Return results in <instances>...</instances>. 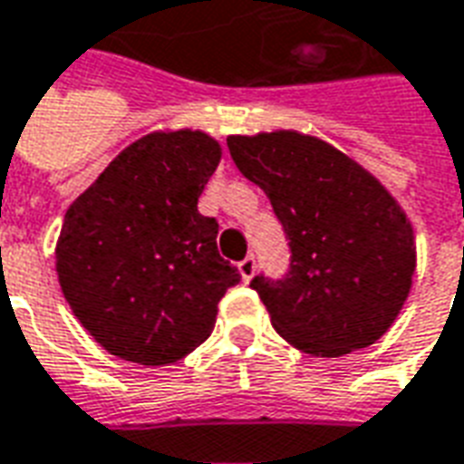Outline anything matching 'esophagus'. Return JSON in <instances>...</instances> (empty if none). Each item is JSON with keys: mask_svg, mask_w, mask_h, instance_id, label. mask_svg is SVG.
<instances>
[{"mask_svg": "<svg viewBox=\"0 0 464 464\" xmlns=\"http://www.w3.org/2000/svg\"><path fill=\"white\" fill-rule=\"evenodd\" d=\"M255 269H257V259H255V255H247V257L239 262V272H242V279H245V282L252 279Z\"/></svg>", "mask_w": 464, "mask_h": 464, "instance_id": "34e87169", "label": "esophagus"}]
</instances>
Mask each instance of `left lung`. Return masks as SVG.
Instances as JSON below:
<instances>
[{
  "label": "left lung",
  "instance_id": "obj_1",
  "mask_svg": "<svg viewBox=\"0 0 464 464\" xmlns=\"http://www.w3.org/2000/svg\"><path fill=\"white\" fill-rule=\"evenodd\" d=\"M229 154L265 189L290 267L249 287L272 327L302 353L343 357L377 343L415 275V239L402 209L372 174L327 142L297 132L229 137Z\"/></svg>",
  "mask_w": 464,
  "mask_h": 464
}]
</instances>
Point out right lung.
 <instances>
[{
    "label": "right lung",
    "mask_w": 464,
    "mask_h": 464,
    "mask_svg": "<svg viewBox=\"0 0 464 464\" xmlns=\"http://www.w3.org/2000/svg\"><path fill=\"white\" fill-rule=\"evenodd\" d=\"M219 154L202 132L147 134L67 209L59 285L107 353L150 367L182 360L239 285V269L217 252V219L197 212Z\"/></svg>",
    "instance_id": "obj_1"
}]
</instances>
